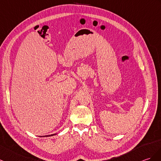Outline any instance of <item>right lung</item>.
<instances>
[{"label": "right lung", "mask_w": 161, "mask_h": 161, "mask_svg": "<svg viewBox=\"0 0 161 161\" xmlns=\"http://www.w3.org/2000/svg\"><path fill=\"white\" fill-rule=\"evenodd\" d=\"M55 134H51V135H47V136H54V135H55Z\"/></svg>", "instance_id": "obj_1"}]
</instances>
